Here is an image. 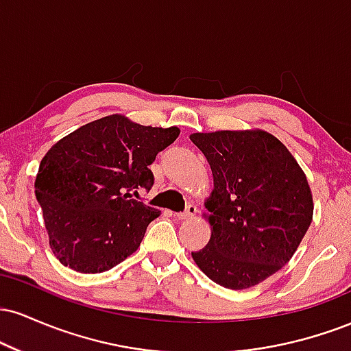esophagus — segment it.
Instances as JSON below:
<instances>
[{
    "label": "esophagus",
    "instance_id": "esophagus-1",
    "mask_svg": "<svg viewBox=\"0 0 351 351\" xmlns=\"http://www.w3.org/2000/svg\"><path fill=\"white\" fill-rule=\"evenodd\" d=\"M196 213H198V208L193 206V204H189V206L186 208V211L183 213H178V215H175L178 219L181 221H186V219H193V217L196 216Z\"/></svg>",
    "mask_w": 351,
    "mask_h": 351
}]
</instances>
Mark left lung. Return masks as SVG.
<instances>
[{
  "label": "left lung",
  "mask_w": 351,
  "mask_h": 351,
  "mask_svg": "<svg viewBox=\"0 0 351 351\" xmlns=\"http://www.w3.org/2000/svg\"><path fill=\"white\" fill-rule=\"evenodd\" d=\"M213 173L204 217L208 245L193 261L216 284L254 287L284 267L313 217L304 170L277 136L261 128L191 134Z\"/></svg>",
  "instance_id": "8db88e82"
}]
</instances>
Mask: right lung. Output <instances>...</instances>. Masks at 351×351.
<instances>
[{"label":"right lung","mask_w":351,"mask_h":351,"mask_svg":"<svg viewBox=\"0 0 351 351\" xmlns=\"http://www.w3.org/2000/svg\"><path fill=\"white\" fill-rule=\"evenodd\" d=\"M178 135V127H147L112 114L52 145L34 188L60 264L99 274L138 249L148 224L162 213L132 199V191L153 186L148 165Z\"/></svg>","instance_id":"right-lung-1"}]
</instances>
